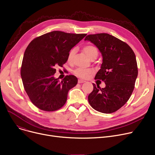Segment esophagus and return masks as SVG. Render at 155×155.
<instances>
[{"instance_id": "1", "label": "esophagus", "mask_w": 155, "mask_h": 155, "mask_svg": "<svg viewBox=\"0 0 155 155\" xmlns=\"http://www.w3.org/2000/svg\"><path fill=\"white\" fill-rule=\"evenodd\" d=\"M78 84H82V83H85V81L81 80V79H78Z\"/></svg>"}]
</instances>
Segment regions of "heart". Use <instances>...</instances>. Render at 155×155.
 <instances>
[{
  "label": "heart",
  "mask_w": 155,
  "mask_h": 155,
  "mask_svg": "<svg viewBox=\"0 0 155 155\" xmlns=\"http://www.w3.org/2000/svg\"><path fill=\"white\" fill-rule=\"evenodd\" d=\"M84 51H85V53L87 54V55L91 59L94 57H97L98 54L97 48L95 46L90 45L85 46L84 47ZM76 51H77L76 48H72L70 50L67 55L68 62L69 63L72 62L74 57L76 54ZM74 72L77 76L80 78H86L93 73V70L91 69L78 68L76 70H75Z\"/></svg>",
  "instance_id": "1"
}]
</instances>
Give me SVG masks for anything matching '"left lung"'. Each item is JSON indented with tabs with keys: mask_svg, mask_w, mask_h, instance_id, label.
Returning <instances> with one entry per match:
<instances>
[{
	"mask_svg": "<svg viewBox=\"0 0 155 155\" xmlns=\"http://www.w3.org/2000/svg\"><path fill=\"white\" fill-rule=\"evenodd\" d=\"M85 40L94 44L101 54L103 62L95 79L106 85L101 88L93 84L89 104L101 113L115 112L126 104L135 88L138 76L135 54L127 44L108 34L88 35Z\"/></svg>",
	"mask_w": 155,
	"mask_h": 155,
	"instance_id": "8db88e82",
	"label": "left lung"
}]
</instances>
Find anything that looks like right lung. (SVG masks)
<instances>
[{
  "instance_id": "obj_1",
  "label": "right lung",
  "mask_w": 155,
  "mask_h": 155,
  "mask_svg": "<svg viewBox=\"0 0 155 155\" xmlns=\"http://www.w3.org/2000/svg\"><path fill=\"white\" fill-rule=\"evenodd\" d=\"M86 35L53 31L34 38L27 47L20 75L30 101L39 109L53 111L65 105L78 79L67 75L60 81L54 76L55 68L67 62L70 50Z\"/></svg>"
}]
</instances>
